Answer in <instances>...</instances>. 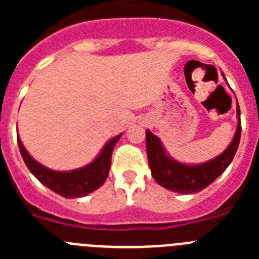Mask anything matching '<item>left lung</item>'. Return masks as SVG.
<instances>
[{
	"mask_svg": "<svg viewBox=\"0 0 259 259\" xmlns=\"http://www.w3.org/2000/svg\"><path fill=\"white\" fill-rule=\"evenodd\" d=\"M237 115H239V124L236 128V134L227 149L211 161L202 164H194V166L180 163L168 157L159 139L149 130H146V153H148L152 176L155 182L163 188L182 194L197 193L211 184L219 175L224 172L237 152L240 136H241L239 104H237Z\"/></svg>",
	"mask_w": 259,
	"mask_h": 259,
	"instance_id": "8db88e82",
	"label": "left lung"
}]
</instances>
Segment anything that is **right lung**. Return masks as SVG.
<instances>
[{"mask_svg": "<svg viewBox=\"0 0 259 259\" xmlns=\"http://www.w3.org/2000/svg\"><path fill=\"white\" fill-rule=\"evenodd\" d=\"M120 136L122 134L111 139L92 163L77 170L66 171V172L49 170L48 167H44L36 162L23 146L19 135H18V145H19L23 161L38 182L42 183L53 192H56L57 194H61L62 197L77 198L84 197L91 192L98 189L107 179L110 166H111V154Z\"/></svg>", "mask_w": 259, "mask_h": 259, "instance_id": "1", "label": "right lung"}]
</instances>
